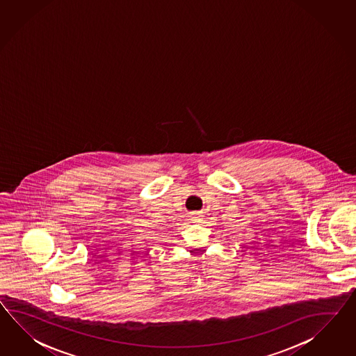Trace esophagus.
Returning a JSON list of instances; mask_svg holds the SVG:
<instances>
[{"mask_svg": "<svg viewBox=\"0 0 356 356\" xmlns=\"http://www.w3.org/2000/svg\"><path fill=\"white\" fill-rule=\"evenodd\" d=\"M203 213L202 212H193V215H191V221L193 222H202V220H203Z\"/></svg>", "mask_w": 356, "mask_h": 356, "instance_id": "obj_1", "label": "esophagus"}]
</instances>
